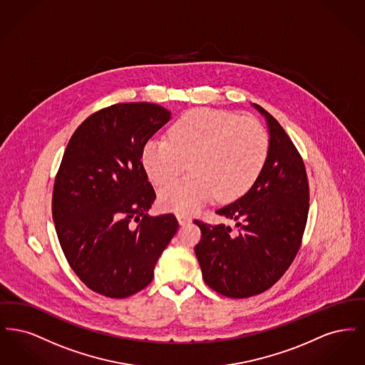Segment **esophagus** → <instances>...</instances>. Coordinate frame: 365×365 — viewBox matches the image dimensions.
<instances>
[{
  "label": "esophagus",
  "instance_id": "1",
  "mask_svg": "<svg viewBox=\"0 0 365 365\" xmlns=\"http://www.w3.org/2000/svg\"><path fill=\"white\" fill-rule=\"evenodd\" d=\"M176 217H178V220H179V225H186V223H189L190 222V216H187V215H185V213H176Z\"/></svg>",
  "mask_w": 365,
  "mask_h": 365
}]
</instances>
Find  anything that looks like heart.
I'll return each mask as SVG.
<instances>
[{"label": "heart", "instance_id": "1", "mask_svg": "<svg viewBox=\"0 0 365 365\" xmlns=\"http://www.w3.org/2000/svg\"><path fill=\"white\" fill-rule=\"evenodd\" d=\"M269 156V137L259 120L219 109H192L182 115L170 138L146 142L142 163L157 186L191 174L160 191L161 207L192 212L216 197L240 198L259 179Z\"/></svg>", "mask_w": 365, "mask_h": 365}]
</instances>
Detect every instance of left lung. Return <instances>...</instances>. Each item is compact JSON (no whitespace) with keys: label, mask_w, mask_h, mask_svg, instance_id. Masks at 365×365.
Wrapping results in <instances>:
<instances>
[{"label":"left lung","mask_w":365,"mask_h":365,"mask_svg":"<svg viewBox=\"0 0 365 365\" xmlns=\"http://www.w3.org/2000/svg\"><path fill=\"white\" fill-rule=\"evenodd\" d=\"M269 130V156L256 183L240 200L216 213L237 222L201 220L194 247L210 289L230 298H247L272 287L295 259L307 226L309 183L304 160L278 120L260 105Z\"/></svg>","instance_id":"8db88e82"}]
</instances>
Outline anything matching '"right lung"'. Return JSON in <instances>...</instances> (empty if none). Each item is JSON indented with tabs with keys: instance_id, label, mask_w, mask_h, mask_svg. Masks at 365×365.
Masks as SVG:
<instances>
[{
	"instance_id": "1",
	"label": "right lung",
	"mask_w": 365,
	"mask_h": 365,
	"mask_svg": "<svg viewBox=\"0 0 365 365\" xmlns=\"http://www.w3.org/2000/svg\"><path fill=\"white\" fill-rule=\"evenodd\" d=\"M170 118L160 105H110L90 115L66 148L53 222L72 271L98 294L125 298L145 289L179 227L173 213H148L156 192L142 164L146 142Z\"/></svg>"
}]
</instances>
